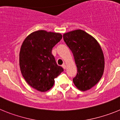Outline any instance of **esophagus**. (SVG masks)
I'll list each match as a JSON object with an SVG mask.
<instances>
[{
    "label": "esophagus",
    "instance_id": "1",
    "mask_svg": "<svg viewBox=\"0 0 120 120\" xmlns=\"http://www.w3.org/2000/svg\"><path fill=\"white\" fill-rule=\"evenodd\" d=\"M62 67H63V68H64V69H65V68H66V65H65V64H62Z\"/></svg>",
    "mask_w": 120,
    "mask_h": 120
}]
</instances>
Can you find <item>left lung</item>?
<instances>
[{"instance_id":"1","label":"left lung","mask_w":120,"mask_h":120,"mask_svg":"<svg viewBox=\"0 0 120 120\" xmlns=\"http://www.w3.org/2000/svg\"><path fill=\"white\" fill-rule=\"evenodd\" d=\"M63 38L73 53L77 66L73 82L81 91L90 90L103 74L105 59L100 45L94 37L80 29L65 33Z\"/></svg>"}]
</instances>
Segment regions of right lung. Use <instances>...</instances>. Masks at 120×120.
<instances>
[{
	"label": "right lung",
	"mask_w": 120,
	"mask_h": 120,
	"mask_svg": "<svg viewBox=\"0 0 120 120\" xmlns=\"http://www.w3.org/2000/svg\"><path fill=\"white\" fill-rule=\"evenodd\" d=\"M62 37L59 33L37 30L29 35L22 44L19 55L21 72L26 82L39 91L52 88L55 78L64 71L52 53Z\"/></svg>",
	"instance_id": "add662e5"
}]
</instances>
